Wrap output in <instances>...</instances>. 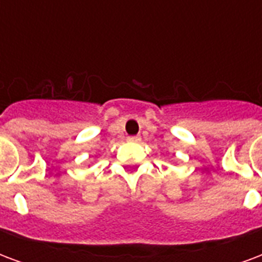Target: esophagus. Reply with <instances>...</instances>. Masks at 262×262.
<instances>
[{
    "mask_svg": "<svg viewBox=\"0 0 262 262\" xmlns=\"http://www.w3.org/2000/svg\"><path fill=\"white\" fill-rule=\"evenodd\" d=\"M140 140H142V139H140L139 136H129V137H127V142H130V143H139Z\"/></svg>",
    "mask_w": 262,
    "mask_h": 262,
    "instance_id": "34e87169",
    "label": "esophagus"
}]
</instances>
